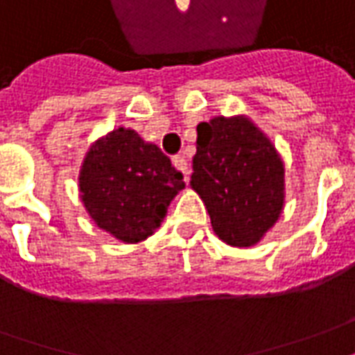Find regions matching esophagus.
<instances>
[{
	"label": "esophagus",
	"instance_id": "esophagus-1",
	"mask_svg": "<svg viewBox=\"0 0 355 355\" xmlns=\"http://www.w3.org/2000/svg\"><path fill=\"white\" fill-rule=\"evenodd\" d=\"M173 165H175V167H177L180 173H182V177H184V182H188V178H190V171H188V163H186L184 157H180V155L173 157Z\"/></svg>",
	"mask_w": 355,
	"mask_h": 355
}]
</instances>
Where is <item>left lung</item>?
Returning <instances> with one entry per match:
<instances>
[{"label":"left lung","instance_id":"obj_1","mask_svg":"<svg viewBox=\"0 0 355 355\" xmlns=\"http://www.w3.org/2000/svg\"><path fill=\"white\" fill-rule=\"evenodd\" d=\"M190 184L229 246L257 244L281 217L284 165L271 140L248 117L198 125Z\"/></svg>","mask_w":355,"mask_h":355}]
</instances>
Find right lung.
Listing matches in <instances>:
<instances>
[{
    "label": "right lung",
    "mask_w": 355,
    "mask_h": 355,
    "mask_svg": "<svg viewBox=\"0 0 355 355\" xmlns=\"http://www.w3.org/2000/svg\"><path fill=\"white\" fill-rule=\"evenodd\" d=\"M78 188L86 211L101 230L136 244L155 232L184 182L155 144L121 126L92 144Z\"/></svg>",
    "instance_id": "1"
}]
</instances>
